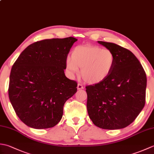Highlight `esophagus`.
Returning <instances> with one entry per match:
<instances>
[{"mask_svg": "<svg viewBox=\"0 0 154 154\" xmlns=\"http://www.w3.org/2000/svg\"><path fill=\"white\" fill-rule=\"evenodd\" d=\"M83 89V86L81 85V83H78L77 85V89L78 90H81V89Z\"/></svg>", "mask_w": 154, "mask_h": 154, "instance_id": "esophagus-1", "label": "esophagus"}]
</instances>
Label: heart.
<instances>
[{"instance_id": "b5f03b06", "label": "heart", "mask_w": 154, "mask_h": 154, "mask_svg": "<svg viewBox=\"0 0 154 154\" xmlns=\"http://www.w3.org/2000/svg\"><path fill=\"white\" fill-rule=\"evenodd\" d=\"M115 56L109 49L94 45H78L66 60L70 75L77 74L81 68V77L89 83H97L109 76L113 69Z\"/></svg>"}]
</instances>
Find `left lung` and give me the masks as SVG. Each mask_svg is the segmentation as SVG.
Returning a JSON list of instances; mask_svg holds the SVG:
<instances>
[{"label":"left lung","instance_id":"obj_1","mask_svg":"<svg viewBox=\"0 0 154 154\" xmlns=\"http://www.w3.org/2000/svg\"><path fill=\"white\" fill-rule=\"evenodd\" d=\"M98 43L112 51L115 61L106 79L86 86L88 114L100 128H124L134 121L145 105L146 72L130 50L110 42Z\"/></svg>","mask_w":154,"mask_h":154}]
</instances>
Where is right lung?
Listing matches in <instances>:
<instances>
[{
	"label": "right lung",
	"mask_w": 154,
	"mask_h": 154,
	"mask_svg": "<svg viewBox=\"0 0 154 154\" xmlns=\"http://www.w3.org/2000/svg\"><path fill=\"white\" fill-rule=\"evenodd\" d=\"M77 41L69 37L34 42L14 62L8 96L16 114L26 125L45 129L61 120L65 103L77 90L76 81L64 73L67 55Z\"/></svg>",
	"instance_id": "right-lung-1"
}]
</instances>
